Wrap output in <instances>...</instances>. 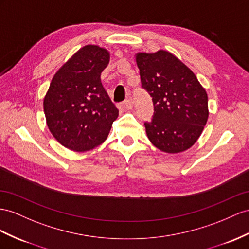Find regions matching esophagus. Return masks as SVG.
<instances>
[{"instance_id": "esophagus-1", "label": "esophagus", "mask_w": 249, "mask_h": 249, "mask_svg": "<svg viewBox=\"0 0 249 249\" xmlns=\"http://www.w3.org/2000/svg\"><path fill=\"white\" fill-rule=\"evenodd\" d=\"M122 108L125 110H131L132 109V103L130 100H126L122 103Z\"/></svg>"}]
</instances>
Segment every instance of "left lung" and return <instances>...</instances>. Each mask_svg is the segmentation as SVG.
<instances>
[{
    "label": "left lung",
    "mask_w": 249,
    "mask_h": 249,
    "mask_svg": "<svg viewBox=\"0 0 249 249\" xmlns=\"http://www.w3.org/2000/svg\"><path fill=\"white\" fill-rule=\"evenodd\" d=\"M142 87L152 97L155 112L145 123L152 145L167 154L193 146L208 120V97L196 74L175 54L160 49L137 53Z\"/></svg>",
    "instance_id": "obj_1"
}]
</instances>
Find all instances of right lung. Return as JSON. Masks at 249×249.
Here are the masks:
<instances>
[{"label": "right lung", "instance_id": "right-lung-1", "mask_svg": "<svg viewBox=\"0 0 249 249\" xmlns=\"http://www.w3.org/2000/svg\"><path fill=\"white\" fill-rule=\"evenodd\" d=\"M110 53L86 45L55 72L44 97L46 124L64 147L85 152L104 143L119 111L102 85Z\"/></svg>", "mask_w": 249, "mask_h": 249}]
</instances>
